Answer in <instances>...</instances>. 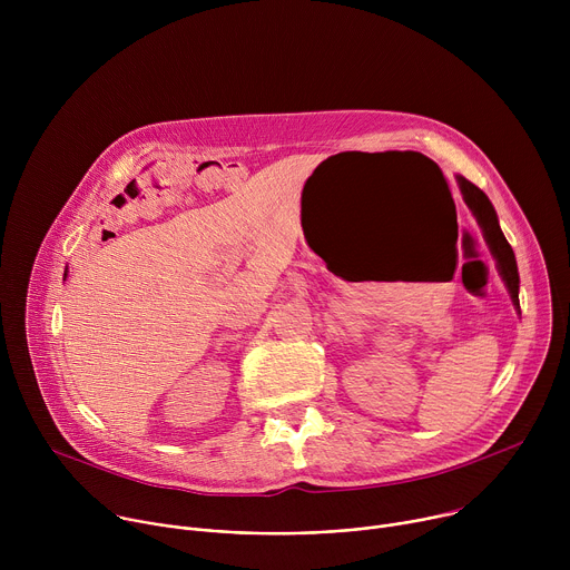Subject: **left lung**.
Returning <instances> with one entry per match:
<instances>
[{
  "mask_svg": "<svg viewBox=\"0 0 570 570\" xmlns=\"http://www.w3.org/2000/svg\"><path fill=\"white\" fill-rule=\"evenodd\" d=\"M458 180V187L462 191V200L464 205L471 209L475 223L480 225L482 229V236H484V243L487 248H490L492 257L497 259V271L512 297V304L514 308L521 313V306H519V268H517V259H514V250L508 243L501 225H499V216H497V209L492 205V200L484 196L482 189H478L475 185H471L466 178L462 176H455Z\"/></svg>",
  "mask_w": 570,
  "mask_h": 570,
  "instance_id": "1",
  "label": "left lung"
}]
</instances>
